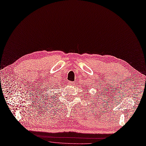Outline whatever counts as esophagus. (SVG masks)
I'll return each instance as SVG.
<instances>
[{
	"instance_id": "obj_1",
	"label": "esophagus",
	"mask_w": 146,
	"mask_h": 146,
	"mask_svg": "<svg viewBox=\"0 0 146 146\" xmlns=\"http://www.w3.org/2000/svg\"><path fill=\"white\" fill-rule=\"evenodd\" d=\"M69 84H70V85H74V82L70 81V82H69Z\"/></svg>"
}]
</instances>
